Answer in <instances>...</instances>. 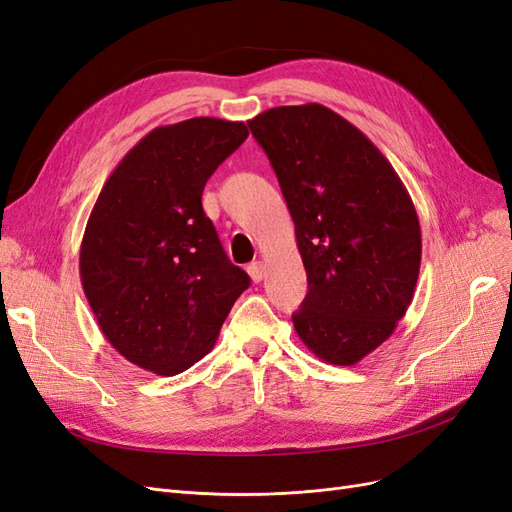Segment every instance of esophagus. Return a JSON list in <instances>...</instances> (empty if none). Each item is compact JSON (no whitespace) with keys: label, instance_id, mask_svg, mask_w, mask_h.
<instances>
[{"label":"esophagus","instance_id":"1","mask_svg":"<svg viewBox=\"0 0 512 512\" xmlns=\"http://www.w3.org/2000/svg\"><path fill=\"white\" fill-rule=\"evenodd\" d=\"M247 273H250V277H252V282H260L262 277H265V265H262L260 260H256V262H250V267H247Z\"/></svg>","mask_w":512,"mask_h":512}]
</instances>
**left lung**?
<instances>
[{"label": "left lung", "mask_w": 512, "mask_h": 512, "mask_svg": "<svg viewBox=\"0 0 512 512\" xmlns=\"http://www.w3.org/2000/svg\"><path fill=\"white\" fill-rule=\"evenodd\" d=\"M280 181L309 290L294 331L318 359L354 365L406 316L421 224L391 162L331 108L277 106L247 121Z\"/></svg>", "instance_id": "8db88e82"}]
</instances>
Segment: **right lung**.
I'll return each mask as SVG.
<instances>
[{
  "instance_id": "right-lung-1",
  "label": "right lung",
  "mask_w": 512,
  "mask_h": 512,
  "mask_svg": "<svg viewBox=\"0 0 512 512\" xmlns=\"http://www.w3.org/2000/svg\"><path fill=\"white\" fill-rule=\"evenodd\" d=\"M243 121L151 130L106 179L81 243V282L104 337L141 369L175 376L213 348L250 277L228 260L203 190Z\"/></svg>"
}]
</instances>
